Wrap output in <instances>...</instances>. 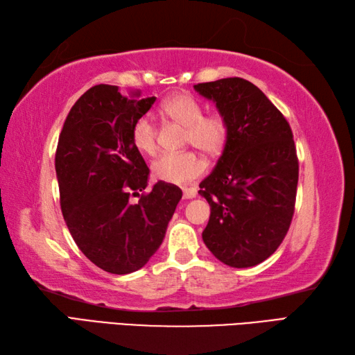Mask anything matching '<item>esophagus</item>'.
<instances>
[{
	"mask_svg": "<svg viewBox=\"0 0 355 355\" xmlns=\"http://www.w3.org/2000/svg\"><path fill=\"white\" fill-rule=\"evenodd\" d=\"M183 197L186 200H191L197 197V189H193V187H184L183 189Z\"/></svg>",
	"mask_w": 355,
	"mask_h": 355,
	"instance_id": "obj_1",
	"label": "esophagus"
}]
</instances>
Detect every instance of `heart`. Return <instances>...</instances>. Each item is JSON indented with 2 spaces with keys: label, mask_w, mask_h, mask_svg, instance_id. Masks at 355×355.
<instances>
[{
  "label": "heart",
  "mask_w": 355,
  "mask_h": 355,
  "mask_svg": "<svg viewBox=\"0 0 355 355\" xmlns=\"http://www.w3.org/2000/svg\"><path fill=\"white\" fill-rule=\"evenodd\" d=\"M162 108L166 116L186 126V143L197 146L212 157L223 153L229 140V123L220 112L205 114L202 105L193 96L186 93L166 99ZM131 135L134 146L140 153L148 155L157 153V130L148 116L135 120ZM205 169V160L192 150L164 154L153 164L154 177L171 184L189 183L198 178Z\"/></svg>",
  "instance_id": "obj_1"
}]
</instances>
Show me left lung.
Here are the masks:
<instances>
[{"label":"left lung","instance_id":"8db88e82","mask_svg":"<svg viewBox=\"0 0 355 355\" xmlns=\"http://www.w3.org/2000/svg\"><path fill=\"white\" fill-rule=\"evenodd\" d=\"M229 123V140L198 193L210 206L202 241L225 266H258L281 245L296 205L299 160L290 123L252 82L193 85Z\"/></svg>","mask_w":355,"mask_h":355}]
</instances>
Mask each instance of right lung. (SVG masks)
<instances>
[{
    "mask_svg": "<svg viewBox=\"0 0 355 355\" xmlns=\"http://www.w3.org/2000/svg\"><path fill=\"white\" fill-rule=\"evenodd\" d=\"M154 102V96L128 99L116 85H96L73 105L59 135L55 168L67 227L80 252L112 275L145 266L183 197L164 182L145 192L149 168L131 132Z\"/></svg>",
    "mask_w": 355,
    "mask_h": 355,
    "instance_id": "right-lung-1",
    "label": "right lung"
}]
</instances>
